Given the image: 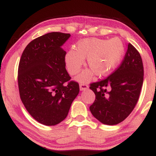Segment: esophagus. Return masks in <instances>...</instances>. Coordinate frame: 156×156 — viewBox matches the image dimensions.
I'll list each match as a JSON object with an SVG mask.
<instances>
[{"instance_id": "obj_1", "label": "esophagus", "mask_w": 156, "mask_h": 156, "mask_svg": "<svg viewBox=\"0 0 156 156\" xmlns=\"http://www.w3.org/2000/svg\"><path fill=\"white\" fill-rule=\"evenodd\" d=\"M89 88V86L87 85V84L86 83H80V90H85V89H87Z\"/></svg>"}]
</instances>
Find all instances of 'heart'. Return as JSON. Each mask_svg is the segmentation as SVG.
Returning a JSON list of instances; mask_svg holds the SVG:
<instances>
[{
	"mask_svg": "<svg viewBox=\"0 0 156 156\" xmlns=\"http://www.w3.org/2000/svg\"><path fill=\"white\" fill-rule=\"evenodd\" d=\"M124 52V44L119 38L87 39L77 44L76 50L67 52L66 67L68 73L75 76L80 72L84 58H87V65L92 70H84L78 77L79 81L87 82L92 79L94 73L98 76L110 74L121 62Z\"/></svg>",
	"mask_w": 156,
	"mask_h": 156,
	"instance_id": "1",
	"label": "heart"
}]
</instances>
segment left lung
I'll list each match as a JSON object with an SVG mask.
<instances>
[{"mask_svg":"<svg viewBox=\"0 0 156 156\" xmlns=\"http://www.w3.org/2000/svg\"><path fill=\"white\" fill-rule=\"evenodd\" d=\"M144 80L140 53L129 43L122 61L107 78L90 83L95 100L92 115L105 125H114L129 116L136 105Z\"/></svg>","mask_w":156,"mask_h":156,"instance_id":"8db88e82","label":"left lung"}]
</instances>
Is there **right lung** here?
<instances>
[{
    "label": "right lung",
    "instance_id": "add662e5",
    "mask_svg": "<svg viewBox=\"0 0 156 156\" xmlns=\"http://www.w3.org/2000/svg\"><path fill=\"white\" fill-rule=\"evenodd\" d=\"M69 34L52 32L32 40L23 51L18 67L20 97L34 119L55 125L67 117L79 84L66 70V52L61 48Z\"/></svg>",
    "mask_w": 156,
    "mask_h": 156
}]
</instances>
